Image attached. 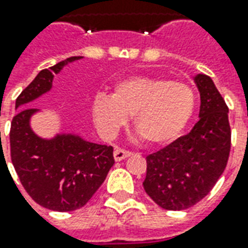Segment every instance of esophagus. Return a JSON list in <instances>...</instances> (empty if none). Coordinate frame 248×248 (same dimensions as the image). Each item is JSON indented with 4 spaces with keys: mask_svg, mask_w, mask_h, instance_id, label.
Wrapping results in <instances>:
<instances>
[{
    "mask_svg": "<svg viewBox=\"0 0 248 248\" xmlns=\"http://www.w3.org/2000/svg\"><path fill=\"white\" fill-rule=\"evenodd\" d=\"M131 155V152L127 151V150H124V148H115L114 150V159L115 161H121L129 157Z\"/></svg>",
    "mask_w": 248,
    "mask_h": 248,
    "instance_id": "1",
    "label": "esophagus"
}]
</instances>
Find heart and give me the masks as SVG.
<instances>
[{"label":"heart","mask_w":248,"mask_h":248,"mask_svg":"<svg viewBox=\"0 0 248 248\" xmlns=\"http://www.w3.org/2000/svg\"><path fill=\"white\" fill-rule=\"evenodd\" d=\"M196 94L189 84L154 76H131L114 85L113 94L98 93L92 105L97 129L111 137L133 117L135 131L146 142L176 139L189 124Z\"/></svg>","instance_id":"obj_1"}]
</instances>
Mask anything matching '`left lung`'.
Returning <instances> with one entry per match:
<instances>
[{"mask_svg": "<svg viewBox=\"0 0 248 248\" xmlns=\"http://www.w3.org/2000/svg\"><path fill=\"white\" fill-rule=\"evenodd\" d=\"M200 121L190 133L150 154L143 181L146 193L167 210H184L209 194L226 168L232 147L229 108L206 75L194 78Z\"/></svg>", "mask_w": 248, "mask_h": 248, "instance_id": "8db88e82", "label": "left lung"}]
</instances>
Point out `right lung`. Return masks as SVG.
Returning <instances> with one entry per match:
<instances>
[{
  "mask_svg": "<svg viewBox=\"0 0 248 248\" xmlns=\"http://www.w3.org/2000/svg\"><path fill=\"white\" fill-rule=\"evenodd\" d=\"M81 59L72 56L42 69L16 97L10 127V156L21 184L40 206L55 212L82 208L105 181L114 164L113 147L84 140L73 134L42 139L30 127L31 115L38 109L25 108L52 87L55 73L67 63Z\"/></svg>",
  "mask_w": 248,
  "mask_h": 248,
  "instance_id": "add662e5",
  "label": "right lung"
}]
</instances>
